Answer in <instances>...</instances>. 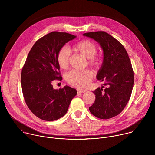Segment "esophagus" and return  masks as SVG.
<instances>
[{"label": "esophagus", "instance_id": "esophagus-1", "mask_svg": "<svg viewBox=\"0 0 155 155\" xmlns=\"http://www.w3.org/2000/svg\"><path fill=\"white\" fill-rule=\"evenodd\" d=\"M85 92V90H77V93L78 94H81V93H83Z\"/></svg>", "mask_w": 155, "mask_h": 155}]
</instances>
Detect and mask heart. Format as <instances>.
<instances>
[{
  "label": "heart",
  "instance_id": "heart-1",
  "mask_svg": "<svg viewBox=\"0 0 155 155\" xmlns=\"http://www.w3.org/2000/svg\"><path fill=\"white\" fill-rule=\"evenodd\" d=\"M73 49L87 58V62L94 68H98L102 64V58L96 54L97 48L93 41L84 40L76 43ZM71 53L67 47H62L57 55V62L62 69H68L69 65ZM93 77V73L90 70H73L66 75V80L71 85L79 88H84L89 86Z\"/></svg>",
  "mask_w": 155,
  "mask_h": 155
}]
</instances>
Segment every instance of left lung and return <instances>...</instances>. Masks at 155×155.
<instances>
[{
	"label": "left lung",
	"instance_id": "left-lung-1",
	"mask_svg": "<svg viewBox=\"0 0 155 155\" xmlns=\"http://www.w3.org/2000/svg\"><path fill=\"white\" fill-rule=\"evenodd\" d=\"M83 35L94 39L104 51L103 63L97 74L103 84L93 91L96 99L89 110L98 118H113L123 111L131 96L134 78L129 57L122 44L105 32Z\"/></svg>",
	"mask_w": 155,
	"mask_h": 155
}]
</instances>
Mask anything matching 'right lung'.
Segmentation results:
<instances>
[{
    "instance_id": "obj_1",
    "label": "right lung",
    "mask_w": 155,
    "mask_h": 155,
    "mask_svg": "<svg viewBox=\"0 0 155 155\" xmlns=\"http://www.w3.org/2000/svg\"><path fill=\"white\" fill-rule=\"evenodd\" d=\"M76 36L52 32L39 38L30 50L22 68L21 87L26 104L38 118L54 121L67 113L77 90L68 86L54 90L52 81L62 77L57 62L59 50Z\"/></svg>"
}]
</instances>
